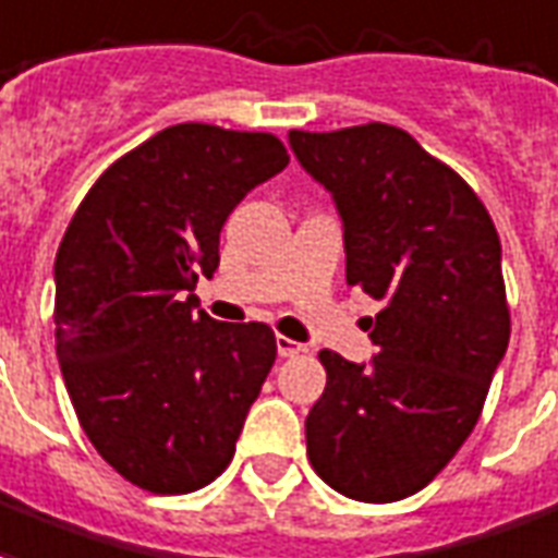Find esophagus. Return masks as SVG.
Returning a JSON list of instances; mask_svg holds the SVG:
<instances>
[{"instance_id":"34e87169","label":"esophagus","mask_w":558,"mask_h":558,"mask_svg":"<svg viewBox=\"0 0 558 558\" xmlns=\"http://www.w3.org/2000/svg\"><path fill=\"white\" fill-rule=\"evenodd\" d=\"M299 352H304V345L295 340H290V337H278V354L280 357H295Z\"/></svg>"}]
</instances>
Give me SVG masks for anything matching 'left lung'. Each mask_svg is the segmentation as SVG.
<instances>
[{"label": "left lung", "instance_id": "8db88e82", "mask_svg": "<svg viewBox=\"0 0 558 558\" xmlns=\"http://www.w3.org/2000/svg\"><path fill=\"white\" fill-rule=\"evenodd\" d=\"M290 147L333 195L349 287L381 301L373 363L319 352L328 384L304 423L307 456L342 497L396 502L452 461L509 349L497 227L399 126L292 130Z\"/></svg>", "mask_w": 558, "mask_h": 558}]
</instances>
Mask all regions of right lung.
Instances as JSON below:
<instances>
[{
    "instance_id": "right-lung-1",
    "label": "right lung",
    "mask_w": 558,
    "mask_h": 558,
    "mask_svg": "<svg viewBox=\"0 0 558 558\" xmlns=\"http://www.w3.org/2000/svg\"><path fill=\"white\" fill-rule=\"evenodd\" d=\"M290 165L271 132L177 123L109 165L56 254V352L85 435L126 482L221 476L278 354L263 322L195 313L242 197Z\"/></svg>"
}]
</instances>
